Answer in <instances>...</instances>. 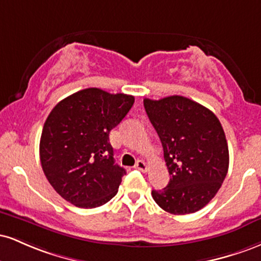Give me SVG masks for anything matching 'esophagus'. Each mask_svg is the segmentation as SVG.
<instances>
[{
  "label": "esophagus",
  "mask_w": 261,
  "mask_h": 261,
  "mask_svg": "<svg viewBox=\"0 0 261 261\" xmlns=\"http://www.w3.org/2000/svg\"><path fill=\"white\" fill-rule=\"evenodd\" d=\"M135 168H137L139 170H141V172L142 173H146L148 170V166H147V163H146L145 161H137V163H136V166H135Z\"/></svg>",
  "instance_id": "34e87169"
}]
</instances>
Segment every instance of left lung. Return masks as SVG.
I'll return each instance as SVG.
<instances>
[{"label":"left lung","mask_w":261,"mask_h":261,"mask_svg":"<svg viewBox=\"0 0 261 261\" xmlns=\"http://www.w3.org/2000/svg\"><path fill=\"white\" fill-rule=\"evenodd\" d=\"M163 146L170 180L152 197L164 211L187 215L214 199L228 172L226 135L217 116L196 101L170 95L143 100Z\"/></svg>","instance_id":"left-lung-1"}]
</instances>
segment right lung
I'll use <instances>...</instances> for the list:
<instances>
[{
    "mask_svg": "<svg viewBox=\"0 0 261 261\" xmlns=\"http://www.w3.org/2000/svg\"><path fill=\"white\" fill-rule=\"evenodd\" d=\"M133 95L87 88L56 104L40 137V162L51 187L81 208L104 205L118 193L124 168L115 164L109 134L131 109Z\"/></svg>",
    "mask_w": 261,
    "mask_h": 261,
    "instance_id": "obj_1",
    "label": "right lung"
}]
</instances>
